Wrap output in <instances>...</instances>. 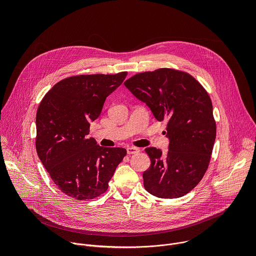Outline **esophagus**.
I'll use <instances>...</instances> for the list:
<instances>
[{
    "instance_id": "34e87169",
    "label": "esophagus",
    "mask_w": 256,
    "mask_h": 256,
    "mask_svg": "<svg viewBox=\"0 0 256 256\" xmlns=\"http://www.w3.org/2000/svg\"><path fill=\"white\" fill-rule=\"evenodd\" d=\"M126 152L128 155H132V154H136L140 152V150L138 148H134V147H128L126 149Z\"/></svg>"
}]
</instances>
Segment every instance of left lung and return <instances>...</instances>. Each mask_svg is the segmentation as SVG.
Wrapping results in <instances>:
<instances>
[{
    "mask_svg": "<svg viewBox=\"0 0 256 256\" xmlns=\"http://www.w3.org/2000/svg\"><path fill=\"white\" fill-rule=\"evenodd\" d=\"M124 85L150 107L157 120H168V153L162 155L154 147L144 150L151 159L142 173L146 190L161 198L186 196L204 177L216 140L208 92L188 72L168 68L138 72Z\"/></svg>",
    "mask_w": 256,
    "mask_h": 256,
    "instance_id": "left-lung-1",
    "label": "left lung"
}]
</instances>
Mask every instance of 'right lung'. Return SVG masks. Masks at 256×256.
<instances>
[{
	"label": "right lung",
	"instance_id": "right-lung-1",
	"mask_svg": "<svg viewBox=\"0 0 256 256\" xmlns=\"http://www.w3.org/2000/svg\"><path fill=\"white\" fill-rule=\"evenodd\" d=\"M128 72L116 75H78L58 82L36 114V152L54 184L68 196L95 198L126 155L88 138L90 122L101 114L106 97L122 85Z\"/></svg>",
	"mask_w": 256,
	"mask_h": 256
}]
</instances>
